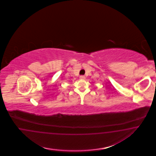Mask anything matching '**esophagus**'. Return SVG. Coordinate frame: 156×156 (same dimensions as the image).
Returning a JSON list of instances; mask_svg holds the SVG:
<instances>
[{
	"label": "esophagus",
	"instance_id": "1",
	"mask_svg": "<svg viewBox=\"0 0 156 156\" xmlns=\"http://www.w3.org/2000/svg\"><path fill=\"white\" fill-rule=\"evenodd\" d=\"M80 80H85V76H80Z\"/></svg>",
	"mask_w": 156,
	"mask_h": 156
}]
</instances>
